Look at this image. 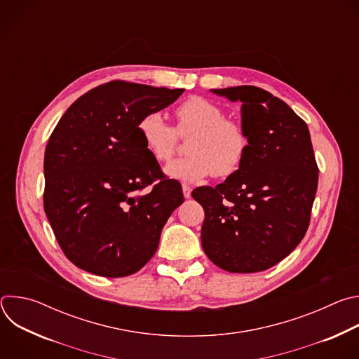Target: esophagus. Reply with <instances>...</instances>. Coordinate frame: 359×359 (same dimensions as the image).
Masks as SVG:
<instances>
[{
    "mask_svg": "<svg viewBox=\"0 0 359 359\" xmlns=\"http://www.w3.org/2000/svg\"><path fill=\"white\" fill-rule=\"evenodd\" d=\"M182 189H183V196H184L186 198H190V196H191V187L187 186V184H183Z\"/></svg>",
    "mask_w": 359,
    "mask_h": 359,
    "instance_id": "esophagus-1",
    "label": "esophagus"
}]
</instances>
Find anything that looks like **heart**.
Returning a JSON list of instances; mask_svg holds the SVG:
<instances>
[{
  "instance_id": "heart-1",
  "label": "heart",
  "mask_w": 359,
  "mask_h": 359,
  "mask_svg": "<svg viewBox=\"0 0 359 359\" xmlns=\"http://www.w3.org/2000/svg\"><path fill=\"white\" fill-rule=\"evenodd\" d=\"M175 118L173 128L159 112H149L137 125L146 150L159 163L173 158L179 136H189L187 155L168 165V176L194 183L209 175L224 179L240 169L250 149L248 133L240 122L226 118L217 104L203 96H190L175 109Z\"/></svg>"
}]
</instances>
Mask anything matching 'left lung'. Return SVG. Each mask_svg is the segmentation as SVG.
<instances>
[{"label": "left lung", "instance_id": "8db88e82", "mask_svg": "<svg viewBox=\"0 0 359 359\" xmlns=\"http://www.w3.org/2000/svg\"><path fill=\"white\" fill-rule=\"evenodd\" d=\"M241 102L250 149L240 169L191 196L204 209L201 245L230 273L264 271L299 244L318 186L310 130L281 99L257 86L212 89Z\"/></svg>", "mask_w": 359, "mask_h": 359}]
</instances>
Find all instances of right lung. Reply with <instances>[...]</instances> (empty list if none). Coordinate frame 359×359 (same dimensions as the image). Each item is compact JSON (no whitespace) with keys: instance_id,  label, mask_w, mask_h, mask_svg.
I'll return each mask as SVG.
<instances>
[{"instance_id":"obj_1","label":"right lung","mask_w":359,"mask_h":359,"mask_svg":"<svg viewBox=\"0 0 359 359\" xmlns=\"http://www.w3.org/2000/svg\"><path fill=\"white\" fill-rule=\"evenodd\" d=\"M183 92L112 81L76 99L55 126L45 149L43 209L76 267L126 277L156 252L184 197L146 150L137 125Z\"/></svg>"}]
</instances>
